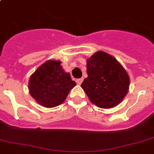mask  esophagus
Instances as JSON below:
<instances>
[{"label": "esophagus", "mask_w": 154, "mask_h": 154, "mask_svg": "<svg viewBox=\"0 0 154 154\" xmlns=\"http://www.w3.org/2000/svg\"><path fill=\"white\" fill-rule=\"evenodd\" d=\"M82 81H83V79H79L76 80V82H77V84L78 85H81V83L82 82Z\"/></svg>", "instance_id": "34e87169"}]
</instances>
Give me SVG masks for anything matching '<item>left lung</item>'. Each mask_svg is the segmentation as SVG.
<instances>
[{"instance_id": "8db88e82", "label": "left lung", "mask_w": 154, "mask_h": 154, "mask_svg": "<svg viewBox=\"0 0 154 154\" xmlns=\"http://www.w3.org/2000/svg\"><path fill=\"white\" fill-rule=\"evenodd\" d=\"M86 68L88 76L81 87L93 104L110 109L123 101L129 90L130 78L117 60L98 51L87 59Z\"/></svg>"}]
</instances>
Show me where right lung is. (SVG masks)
Listing matches in <instances>:
<instances>
[{"label": "right lung", "instance_id": "obj_1", "mask_svg": "<svg viewBox=\"0 0 154 154\" xmlns=\"http://www.w3.org/2000/svg\"><path fill=\"white\" fill-rule=\"evenodd\" d=\"M60 60H47L31 75L28 88L37 102L45 108L56 107L65 101L76 85L64 72Z\"/></svg>", "mask_w": 154, "mask_h": 154}]
</instances>
